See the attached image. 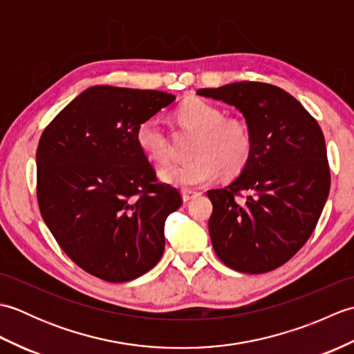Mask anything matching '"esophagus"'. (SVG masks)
I'll list each match as a JSON object with an SVG mask.
<instances>
[{"label": "esophagus", "instance_id": "1", "mask_svg": "<svg viewBox=\"0 0 354 354\" xmlns=\"http://www.w3.org/2000/svg\"><path fill=\"white\" fill-rule=\"evenodd\" d=\"M198 194L199 193L194 192V190H183V199H184V202H189V201L196 198Z\"/></svg>", "mask_w": 354, "mask_h": 354}]
</instances>
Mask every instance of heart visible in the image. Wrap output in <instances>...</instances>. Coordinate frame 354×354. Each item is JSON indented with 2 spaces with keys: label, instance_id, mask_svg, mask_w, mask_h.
I'll list each match as a JSON object with an SVG mask.
<instances>
[{
  "label": "heart",
  "instance_id": "1",
  "mask_svg": "<svg viewBox=\"0 0 354 354\" xmlns=\"http://www.w3.org/2000/svg\"><path fill=\"white\" fill-rule=\"evenodd\" d=\"M178 120L199 132L194 158L189 162H173L161 170L164 183L190 190L212 184L219 178L222 167L234 173L246 164L251 153V135L243 122L225 118L214 104L199 99L185 102L178 109ZM137 145L149 160L165 162L171 147L160 118H147L137 127Z\"/></svg>",
  "mask_w": 354,
  "mask_h": 354
}]
</instances>
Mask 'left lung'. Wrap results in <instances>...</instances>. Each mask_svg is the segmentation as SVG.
Returning <instances> with one entry per match:
<instances>
[{"mask_svg":"<svg viewBox=\"0 0 354 354\" xmlns=\"http://www.w3.org/2000/svg\"><path fill=\"white\" fill-rule=\"evenodd\" d=\"M196 94L239 109L251 135V153L240 175L225 189L207 192L214 251L239 272H269L301 250L326 205L324 135L295 97L274 85L236 82Z\"/></svg>","mask_w":354,"mask_h":354,"instance_id":"obj_1","label":"left lung"}]
</instances>
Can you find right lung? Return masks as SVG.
<instances>
[{
  "mask_svg": "<svg viewBox=\"0 0 354 354\" xmlns=\"http://www.w3.org/2000/svg\"><path fill=\"white\" fill-rule=\"evenodd\" d=\"M176 97L152 89H85L45 127L36 150L37 204L64 252L88 274L123 283L164 252L181 194L156 181L137 127Z\"/></svg>",
  "mask_w": 354,
  "mask_h": 354,
  "instance_id": "1",
  "label": "right lung"
}]
</instances>
